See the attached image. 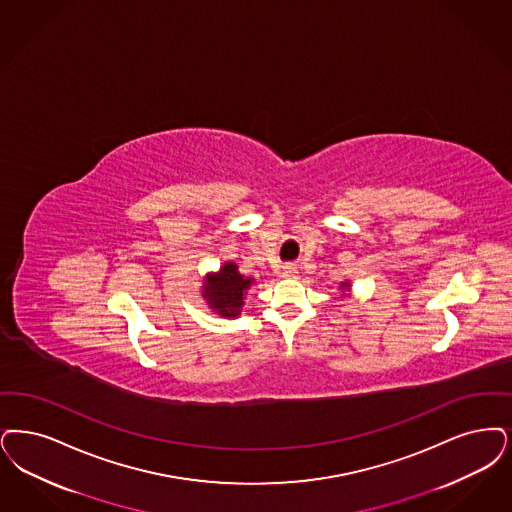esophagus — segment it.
Returning a JSON list of instances; mask_svg holds the SVG:
<instances>
[{"label": "esophagus", "instance_id": "1", "mask_svg": "<svg viewBox=\"0 0 512 512\" xmlns=\"http://www.w3.org/2000/svg\"><path fill=\"white\" fill-rule=\"evenodd\" d=\"M286 278H297L299 276V268L297 266H286L282 272Z\"/></svg>", "mask_w": 512, "mask_h": 512}]
</instances>
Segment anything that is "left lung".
Listing matches in <instances>:
<instances>
[{"instance_id":"1","label":"left lung","mask_w":512,"mask_h":512,"mask_svg":"<svg viewBox=\"0 0 512 512\" xmlns=\"http://www.w3.org/2000/svg\"><path fill=\"white\" fill-rule=\"evenodd\" d=\"M345 286H347V284H345Z\"/></svg>"}]
</instances>
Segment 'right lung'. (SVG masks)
Returning <instances> with one entry per match:
<instances>
[{"label":"right lung","mask_w":512,"mask_h":512,"mask_svg":"<svg viewBox=\"0 0 512 512\" xmlns=\"http://www.w3.org/2000/svg\"><path fill=\"white\" fill-rule=\"evenodd\" d=\"M251 286V280L238 272L234 263H226L219 274H209L205 280L204 297L211 308L221 316H238L244 305V291Z\"/></svg>","instance_id":"obj_1"}]
</instances>
